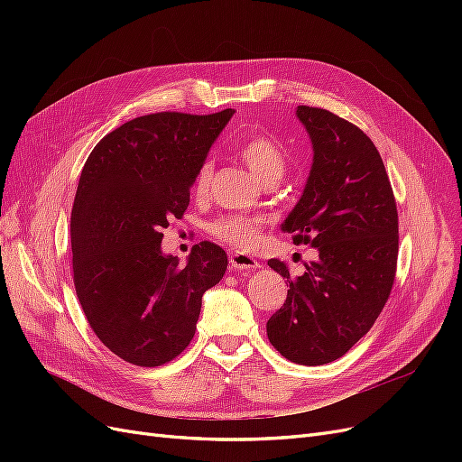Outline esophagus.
Here are the masks:
<instances>
[{"label": "esophagus", "instance_id": "esophagus-1", "mask_svg": "<svg viewBox=\"0 0 462 462\" xmlns=\"http://www.w3.org/2000/svg\"><path fill=\"white\" fill-rule=\"evenodd\" d=\"M229 263L233 270H254V268H260V263L250 256V254H245V253H236V250H233V253L229 254Z\"/></svg>", "mask_w": 462, "mask_h": 462}]
</instances>
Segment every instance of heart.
<instances>
[{
	"label": "heart",
	"mask_w": 462,
	"mask_h": 462,
	"mask_svg": "<svg viewBox=\"0 0 462 462\" xmlns=\"http://www.w3.org/2000/svg\"><path fill=\"white\" fill-rule=\"evenodd\" d=\"M236 153L248 165V170L262 183H277L287 170V156L283 146L273 141L268 134H250L236 144ZM212 162H202L192 180V190L197 197H206L212 180ZM263 226L262 216L246 214H227L209 223V233L221 243L231 245L235 248H250L260 239V231Z\"/></svg>",
	"instance_id": "1"
}]
</instances>
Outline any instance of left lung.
<instances>
[{
	"mask_svg": "<svg viewBox=\"0 0 462 462\" xmlns=\"http://www.w3.org/2000/svg\"><path fill=\"white\" fill-rule=\"evenodd\" d=\"M314 160L302 197L282 229L318 258L291 277L287 263L270 268L289 282L287 299L265 324L287 360L319 366L341 358L370 331L395 282L399 216L385 165L356 125L321 107L299 106Z\"/></svg>",
	"mask_w": 462,
	"mask_h": 462,
	"instance_id": "left-lung-1",
	"label": "left lung"
}]
</instances>
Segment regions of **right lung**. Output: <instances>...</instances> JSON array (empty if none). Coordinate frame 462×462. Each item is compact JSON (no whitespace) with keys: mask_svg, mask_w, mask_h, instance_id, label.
<instances>
[{"mask_svg":"<svg viewBox=\"0 0 462 462\" xmlns=\"http://www.w3.org/2000/svg\"><path fill=\"white\" fill-rule=\"evenodd\" d=\"M233 109L162 111L123 123L94 146L71 212L73 279L92 331L134 366L173 360L197 331L202 295L227 270L221 246L194 245L187 263L162 253L190 187Z\"/></svg>","mask_w":462,"mask_h":462,"instance_id":"1","label":"right lung"}]
</instances>
